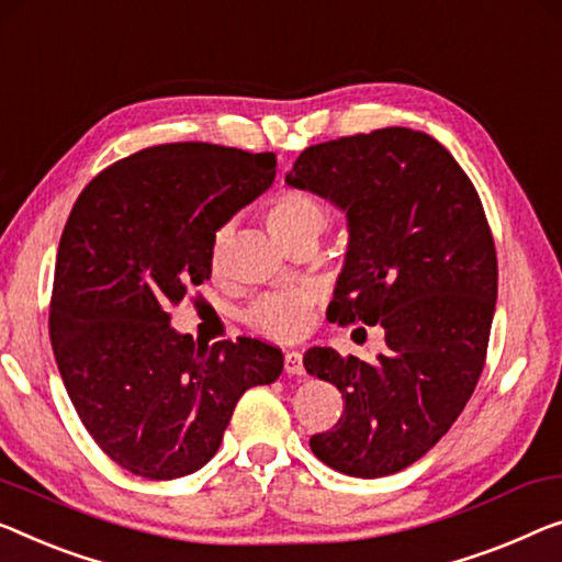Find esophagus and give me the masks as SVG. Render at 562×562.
<instances>
[{
  "label": "esophagus",
  "mask_w": 562,
  "mask_h": 562,
  "mask_svg": "<svg viewBox=\"0 0 562 562\" xmlns=\"http://www.w3.org/2000/svg\"><path fill=\"white\" fill-rule=\"evenodd\" d=\"M284 371H288L290 375H303L305 373L303 353H300V350H288V353H284Z\"/></svg>",
  "instance_id": "1"
}]
</instances>
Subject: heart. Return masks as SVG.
<instances>
[{"mask_svg": "<svg viewBox=\"0 0 562 562\" xmlns=\"http://www.w3.org/2000/svg\"><path fill=\"white\" fill-rule=\"evenodd\" d=\"M267 229L274 234V239L282 245H290L300 234H321L325 227V206L321 199L307 194V191H280L278 196L270 201L265 212ZM229 229L224 227L214 234L212 245V262L220 267L224 247H227ZM315 297L307 290H288V292H272L259 300V303L249 310V323L265 335L272 338H297L300 333L307 330L310 321H313Z\"/></svg>", "mask_w": 562, "mask_h": 562, "instance_id": "obj_1", "label": "heart"}]
</instances>
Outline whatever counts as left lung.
<instances>
[{
	"label": "left lung",
	"instance_id": "8db88e82",
	"mask_svg": "<svg viewBox=\"0 0 562 562\" xmlns=\"http://www.w3.org/2000/svg\"><path fill=\"white\" fill-rule=\"evenodd\" d=\"M284 181L348 216L330 321L386 330L373 363L333 348L305 353V371L346 398L310 449L361 480L396 474L451 429L487 358L497 252L480 194L437 138L412 128L310 146Z\"/></svg>",
	"mask_w": 562,
	"mask_h": 562
}]
</instances>
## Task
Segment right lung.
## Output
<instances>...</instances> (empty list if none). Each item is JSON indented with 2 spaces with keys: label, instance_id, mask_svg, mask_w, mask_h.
Wrapping results in <instances>:
<instances>
[{
  "label": "right lung",
  "instance_id": "obj_1",
  "mask_svg": "<svg viewBox=\"0 0 562 562\" xmlns=\"http://www.w3.org/2000/svg\"><path fill=\"white\" fill-rule=\"evenodd\" d=\"M274 154L164 144L82 189L60 237L49 340L82 426L115 464L176 480L220 449L234 406L282 373L257 338L196 346L171 310L212 274L222 224L274 181Z\"/></svg>",
  "mask_w": 562,
  "mask_h": 562
}]
</instances>
